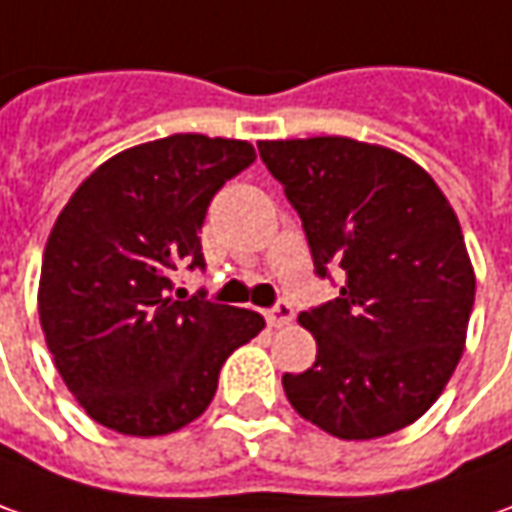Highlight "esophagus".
<instances>
[{
    "instance_id": "34e87169",
    "label": "esophagus",
    "mask_w": 512,
    "mask_h": 512,
    "mask_svg": "<svg viewBox=\"0 0 512 512\" xmlns=\"http://www.w3.org/2000/svg\"><path fill=\"white\" fill-rule=\"evenodd\" d=\"M269 323H272L274 328H280V326H289L291 320H294V309H291L289 303H277L274 309H269Z\"/></svg>"
}]
</instances>
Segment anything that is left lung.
<instances>
[{"label":"left lung","instance_id":"obj_1","mask_svg":"<svg viewBox=\"0 0 512 512\" xmlns=\"http://www.w3.org/2000/svg\"><path fill=\"white\" fill-rule=\"evenodd\" d=\"M309 238L314 269L340 263V297L297 320L317 340L283 374L291 408L337 439L416 422L462 360L476 274L462 226L431 175L402 152L343 135L257 141Z\"/></svg>","mask_w":512,"mask_h":512}]
</instances>
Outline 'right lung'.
I'll list each match as a JSON object with an SVG mask.
<instances>
[{"label": "right lung", "mask_w": 512, "mask_h": 512, "mask_svg": "<svg viewBox=\"0 0 512 512\" xmlns=\"http://www.w3.org/2000/svg\"><path fill=\"white\" fill-rule=\"evenodd\" d=\"M238 138L178 133L93 169L50 229L39 323L87 416L124 436H164L209 408L226 357L266 320L175 300L172 274L201 266L206 206L255 161Z\"/></svg>", "instance_id": "right-lung-1"}]
</instances>
